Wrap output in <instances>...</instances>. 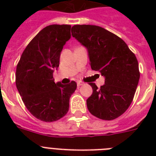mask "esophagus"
Segmentation results:
<instances>
[{
    "instance_id": "1",
    "label": "esophagus",
    "mask_w": 156,
    "mask_h": 156,
    "mask_svg": "<svg viewBox=\"0 0 156 156\" xmlns=\"http://www.w3.org/2000/svg\"><path fill=\"white\" fill-rule=\"evenodd\" d=\"M83 84H84V83H83V82H78V83H77V86H78V87H80V86H83Z\"/></svg>"
}]
</instances>
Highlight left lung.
<instances>
[{
  "instance_id": "obj_1",
  "label": "left lung",
  "mask_w": 156,
  "mask_h": 156,
  "mask_svg": "<svg viewBox=\"0 0 156 156\" xmlns=\"http://www.w3.org/2000/svg\"><path fill=\"white\" fill-rule=\"evenodd\" d=\"M72 36L87 50L90 67L104 77L98 89L90 83L93 92L87 100L93 116L111 121L127 110L135 94L140 73L135 55L124 40L101 27L74 25Z\"/></svg>"
}]
</instances>
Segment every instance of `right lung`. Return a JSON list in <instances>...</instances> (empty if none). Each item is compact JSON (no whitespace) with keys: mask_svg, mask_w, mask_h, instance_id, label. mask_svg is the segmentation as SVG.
<instances>
[{"mask_svg":"<svg viewBox=\"0 0 156 156\" xmlns=\"http://www.w3.org/2000/svg\"><path fill=\"white\" fill-rule=\"evenodd\" d=\"M70 25H49L41 30L27 46L16 69V86L23 101L33 116L52 122L69 111V98L77 88L55 83L61 52L71 37Z\"/></svg>","mask_w":156,"mask_h":156,"instance_id":"1","label":"right lung"}]
</instances>
